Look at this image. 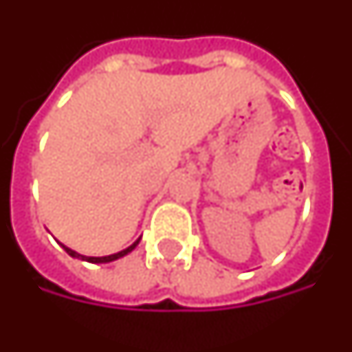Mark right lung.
<instances>
[{
  "label": "right lung",
  "mask_w": 352,
  "mask_h": 352,
  "mask_svg": "<svg viewBox=\"0 0 352 352\" xmlns=\"http://www.w3.org/2000/svg\"><path fill=\"white\" fill-rule=\"evenodd\" d=\"M141 240V238H139ZM139 240L137 242H133V244L129 245V248H125V250H122V252L118 253H112V255H104V257H85V255H80V253H76L74 250H70V248H66V245H63L66 250V253L70 255V257H78V259H82V261H87V263H110V261H116V259H120V257H124V255H127L129 252H133L135 248H137V244H139Z\"/></svg>",
  "instance_id": "obj_1"
}]
</instances>
